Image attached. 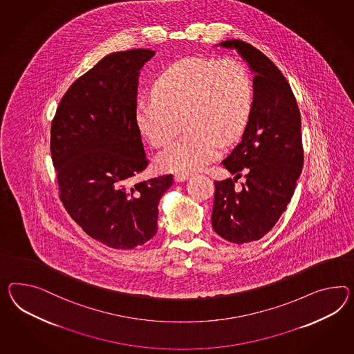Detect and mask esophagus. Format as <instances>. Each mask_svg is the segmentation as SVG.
Masks as SVG:
<instances>
[{"label":"esophagus","instance_id":"obj_1","mask_svg":"<svg viewBox=\"0 0 354 354\" xmlns=\"http://www.w3.org/2000/svg\"><path fill=\"white\" fill-rule=\"evenodd\" d=\"M189 177V173L187 172H178L174 174V181L182 182L186 181Z\"/></svg>","mask_w":354,"mask_h":354}]
</instances>
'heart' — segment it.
I'll return each mask as SVG.
<instances>
[{
    "label": "heart",
    "mask_w": 354,
    "mask_h": 354,
    "mask_svg": "<svg viewBox=\"0 0 354 354\" xmlns=\"http://www.w3.org/2000/svg\"><path fill=\"white\" fill-rule=\"evenodd\" d=\"M153 96L137 104V128L154 147H163L181 132L185 119L189 131L158 156V164L187 172L207 165L225 141L241 135L253 106V82L232 59L189 57L159 75Z\"/></svg>",
    "instance_id": "obj_1"
}]
</instances>
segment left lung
Instances as JSON below:
<instances>
[{
	"label": "left lung",
	"mask_w": 354,
	"mask_h": 354,
	"mask_svg": "<svg viewBox=\"0 0 354 354\" xmlns=\"http://www.w3.org/2000/svg\"><path fill=\"white\" fill-rule=\"evenodd\" d=\"M219 46L236 50L255 74L253 106L241 142L222 162L236 177L214 182L212 213L218 235L244 244L270 232L291 200L304 162L301 122L289 82L266 55L240 39ZM243 170L247 182L239 192L234 182Z\"/></svg>",
	"instance_id": "1"
}]
</instances>
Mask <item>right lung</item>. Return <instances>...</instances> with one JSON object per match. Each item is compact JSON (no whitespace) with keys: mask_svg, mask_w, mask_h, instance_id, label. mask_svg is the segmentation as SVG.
Here are the masks:
<instances>
[{"mask_svg":"<svg viewBox=\"0 0 354 354\" xmlns=\"http://www.w3.org/2000/svg\"><path fill=\"white\" fill-rule=\"evenodd\" d=\"M154 51L105 56L65 92L51 124L60 200L92 239L114 249L145 244L172 174L131 186L149 160L136 124L140 69Z\"/></svg>","mask_w":354,"mask_h":354,"instance_id":"1","label":"right lung"}]
</instances>
